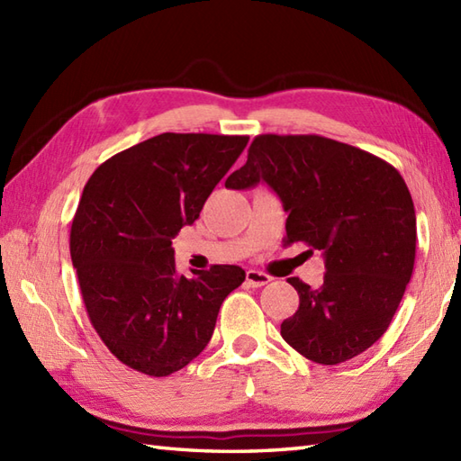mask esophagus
I'll list each match as a JSON object with an SVG mask.
<instances>
[{
	"label": "esophagus",
	"instance_id": "obj_1",
	"mask_svg": "<svg viewBox=\"0 0 461 461\" xmlns=\"http://www.w3.org/2000/svg\"><path fill=\"white\" fill-rule=\"evenodd\" d=\"M269 281H271V277L267 276V273H263V271L249 269L246 273V283H248L249 287H263V285H267Z\"/></svg>",
	"mask_w": 461,
	"mask_h": 461
}]
</instances>
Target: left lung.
Segmentation results:
<instances>
[{
    "label": "left lung",
    "mask_w": 461,
    "mask_h": 461,
    "mask_svg": "<svg viewBox=\"0 0 461 461\" xmlns=\"http://www.w3.org/2000/svg\"><path fill=\"white\" fill-rule=\"evenodd\" d=\"M266 182L287 215V243L322 251L325 277L299 293L281 337L319 365L355 358L384 335L412 277L416 213L393 164L319 134H259L248 162L225 180L243 190Z\"/></svg>",
    "instance_id": "left-lung-1"
}]
</instances>
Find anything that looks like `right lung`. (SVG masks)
<instances>
[{
	"label": "right lung",
	"mask_w": 461,
	"mask_h": 461,
	"mask_svg": "<svg viewBox=\"0 0 461 461\" xmlns=\"http://www.w3.org/2000/svg\"><path fill=\"white\" fill-rule=\"evenodd\" d=\"M248 140L164 132L114 154L86 182L68 248L91 325L129 368L154 378L184 368L246 281L238 266L180 276L172 240L200 218Z\"/></svg>",
	"instance_id": "add662e5"
}]
</instances>
